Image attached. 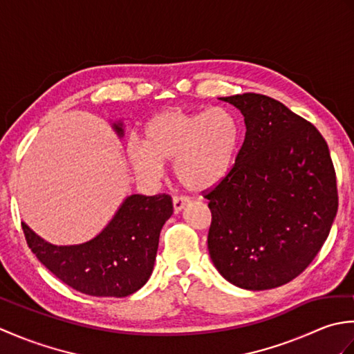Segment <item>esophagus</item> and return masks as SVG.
Returning <instances> with one entry per match:
<instances>
[{"label": "esophagus", "instance_id": "34e87169", "mask_svg": "<svg viewBox=\"0 0 354 354\" xmlns=\"http://www.w3.org/2000/svg\"><path fill=\"white\" fill-rule=\"evenodd\" d=\"M190 199L189 198H184V196H173V208H175V213H179L181 209L189 205Z\"/></svg>", "mask_w": 354, "mask_h": 354}]
</instances>
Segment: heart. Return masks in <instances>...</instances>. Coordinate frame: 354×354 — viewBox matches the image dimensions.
<instances>
[{
	"mask_svg": "<svg viewBox=\"0 0 354 354\" xmlns=\"http://www.w3.org/2000/svg\"><path fill=\"white\" fill-rule=\"evenodd\" d=\"M141 145L129 146L135 170L156 176L160 162H173L178 181L187 190L207 192L219 185L234 167L242 126L227 108L156 112L142 127Z\"/></svg>",
	"mask_w": 354,
	"mask_h": 354,
	"instance_id": "b5f03b06",
	"label": "heart"
}]
</instances>
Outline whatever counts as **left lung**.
<instances>
[{
    "mask_svg": "<svg viewBox=\"0 0 354 354\" xmlns=\"http://www.w3.org/2000/svg\"><path fill=\"white\" fill-rule=\"evenodd\" d=\"M222 100L245 117L230 175L204 192L212 212L208 251L223 278L266 290L292 281L321 251L337 212V185L324 137L272 97Z\"/></svg>",
    "mask_w": 354,
    "mask_h": 354,
    "instance_id": "8db88e82",
    "label": "left lung"
}]
</instances>
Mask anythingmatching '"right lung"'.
Returning <instances> with one entry per match:
<instances>
[{
  "label": "right lung",
  "mask_w": 354,
  "mask_h": 354,
  "mask_svg": "<svg viewBox=\"0 0 354 354\" xmlns=\"http://www.w3.org/2000/svg\"><path fill=\"white\" fill-rule=\"evenodd\" d=\"M122 137V126L114 124ZM173 213L169 194H132L95 239L74 246L47 243L21 222L27 245L70 288L91 297H127L152 274L160 232Z\"/></svg>",
  "instance_id": "right-lung-1"
}]
</instances>
